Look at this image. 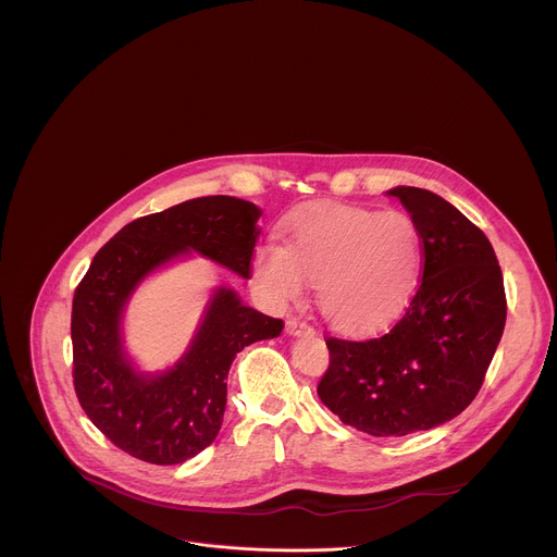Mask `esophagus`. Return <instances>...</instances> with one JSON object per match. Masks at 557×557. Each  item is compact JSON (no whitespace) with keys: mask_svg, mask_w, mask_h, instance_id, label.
<instances>
[{"mask_svg":"<svg viewBox=\"0 0 557 557\" xmlns=\"http://www.w3.org/2000/svg\"><path fill=\"white\" fill-rule=\"evenodd\" d=\"M314 329L310 324H306L304 320H299V317H288L286 320V333L288 335H306V333H312Z\"/></svg>","mask_w":557,"mask_h":557,"instance_id":"1","label":"esophagus"}]
</instances>
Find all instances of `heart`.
I'll list each match as a JSON object with an SVG mask.
<instances>
[{"label":"heart","mask_w":557,"mask_h":557,"mask_svg":"<svg viewBox=\"0 0 557 557\" xmlns=\"http://www.w3.org/2000/svg\"><path fill=\"white\" fill-rule=\"evenodd\" d=\"M284 247L264 245L256 280L277 304L317 286L326 320L344 331H372L399 314L423 275V235L404 211L322 202L295 211Z\"/></svg>","instance_id":"1"}]
</instances>
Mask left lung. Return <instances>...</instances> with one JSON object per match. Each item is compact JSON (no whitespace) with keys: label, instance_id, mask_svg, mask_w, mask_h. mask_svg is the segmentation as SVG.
Segmentation results:
<instances>
[{"label":"left lung","instance_id":"8db88e82","mask_svg":"<svg viewBox=\"0 0 557 557\" xmlns=\"http://www.w3.org/2000/svg\"><path fill=\"white\" fill-rule=\"evenodd\" d=\"M423 235V280L385 335L326 337L317 394L346 425L406 436L458 417L479 394L500 344L507 297L487 235L454 205L419 187L387 191Z\"/></svg>","mask_w":557,"mask_h":557}]
</instances>
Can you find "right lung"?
<instances>
[{
    "label": "right lung",
    "instance_id": "obj_1",
    "mask_svg": "<svg viewBox=\"0 0 557 557\" xmlns=\"http://www.w3.org/2000/svg\"><path fill=\"white\" fill-rule=\"evenodd\" d=\"M262 211L231 196H205L125 224L99 249L72 299V379L88 419L119 449L151 465H178L220 432L226 374L245 346L273 339L284 322L218 288L181 361L140 374L123 352L121 314L153 269L196 251L251 277Z\"/></svg>",
    "mask_w": 557,
    "mask_h": 557
}]
</instances>
